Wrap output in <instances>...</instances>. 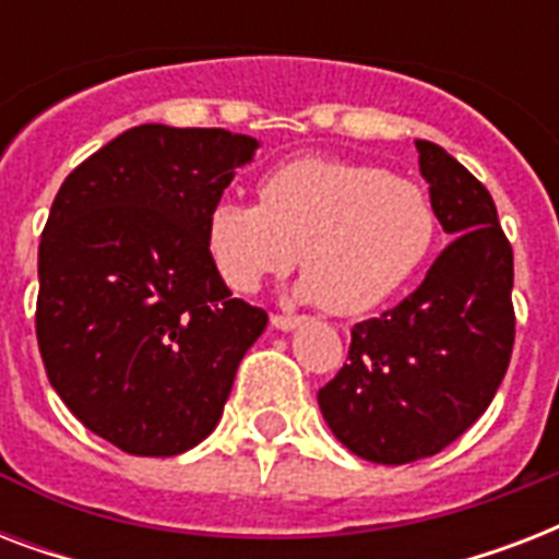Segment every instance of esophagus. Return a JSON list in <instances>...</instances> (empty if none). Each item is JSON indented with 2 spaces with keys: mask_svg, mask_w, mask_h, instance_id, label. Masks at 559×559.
<instances>
[{
  "mask_svg": "<svg viewBox=\"0 0 559 559\" xmlns=\"http://www.w3.org/2000/svg\"><path fill=\"white\" fill-rule=\"evenodd\" d=\"M270 322H272V328H278V331H293V328H298V324H301V316L275 313Z\"/></svg>",
  "mask_w": 559,
  "mask_h": 559,
  "instance_id": "34e87169",
  "label": "esophagus"
}]
</instances>
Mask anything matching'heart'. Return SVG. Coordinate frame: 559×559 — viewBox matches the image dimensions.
<instances>
[{
	"label": "heart",
	"mask_w": 559,
	"mask_h": 559,
	"mask_svg": "<svg viewBox=\"0 0 559 559\" xmlns=\"http://www.w3.org/2000/svg\"><path fill=\"white\" fill-rule=\"evenodd\" d=\"M258 200H217L205 246L228 287L254 293L293 270L298 296L354 316L391 298L432 252L435 202L424 186L366 162L301 156L261 179Z\"/></svg>",
	"instance_id": "1"
}]
</instances>
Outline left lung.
I'll use <instances>...</instances> for the list:
<instances>
[{
    "label": "left lung",
    "instance_id": "1",
    "mask_svg": "<svg viewBox=\"0 0 559 559\" xmlns=\"http://www.w3.org/2000/svg\"><path fill=\"white\" fill-rule=\"evenodd\" d=\"M415 144L452 243L412 296L354 324L348 362L319 389L333 435L373 464L429 459L467 432L502 385L516 336L513 249L493 197L443 147Z\"/></svg>",
    "mask_w": 559,
    "mask_h": 559
}]
</instances>
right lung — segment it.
Instances as JSON below:
<instances>
[{
  "label": "right lung",
  "instance_id": "1",
  "mask_svg": "<svg viewBox=\"0 0 559 559\" xmlns=\"http://www.w3.org/2000/svg\"><path fill=\"white\" fill-rule=\"evenodd\" d=\"M258 142L142 124L81 162L39 237L37 345L51 389L118 450L168 459L217 426L266 328L231 296L205 217Z\"/></svg>",
  "mask_w": 559,
  "mask_h": 559
}]
</instances>
